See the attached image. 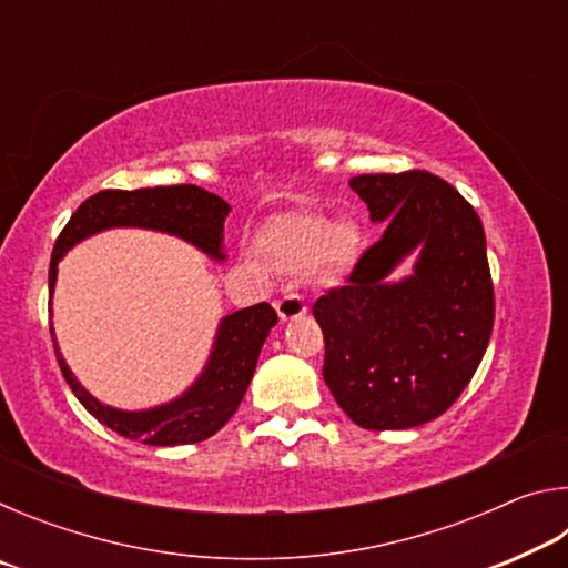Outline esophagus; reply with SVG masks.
Masks as SVG:
<instances>
[{
  "label": "esophagus",
  "instance_id": "34e87169",
  "mask_svg": "<svg viewBox=\"0 0 568 568\" xmlns=\"http://www.w3.org/2000/svg\"><path fill=\"white\" fill-rule=\"evenodd\" d=\"M275 311H277V315H281V321H293V318H301V315H305L307 305L301 295L287 293L281 297V301H275Z\"/></svg>",
  "mask_w": 568,
  "mask_h": 568
}]
</instances>
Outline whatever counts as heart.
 Wrapping results in <instances>:
<instances>
[{"instance_id":"heart-1","label":"heart","mask_w":568,"mask_h":568,"mask_svg":"<svg viewBox=\"0 0 568 568\" xmlns=\"http://www.w3.org/2000/svg\"><path fill=\"white\" fill-rule=\"evenodd\" d=\"M263 247L277 271L295 273L315 261L325 281H335L358 255L361 235L355 225H331L321 213H293L277 220Z\"/></svg>"}]
</instances>
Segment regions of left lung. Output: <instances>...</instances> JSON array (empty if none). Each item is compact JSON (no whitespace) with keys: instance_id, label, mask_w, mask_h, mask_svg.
Here are the masks:
<instances>
[{"instance_id":"8db88e82","label":"left lung","mask_w":568,"mask_h":568,"mask_svg":"<svg viewBox=\"0 0 568 568\" xmlns=\"http://www.w3.org/2000/svg\"><path fill=\"white\" fill-rule=\"evenodd\" d=\"M351 187L386 230L345 283L313 305L325 341L323 378L361 428H413L454 406L491 338L484 225L450 182L426 170L371 172ZM416 246L417 273L383 284Z\"/></svg>"}]
</instances>
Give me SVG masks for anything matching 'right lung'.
<instances>
[{"instance_id": "add662e5", "label": "right lung", "mask_w": 568, "mask_h": 568, "mask_svg": "<svg viewBox=\"0 0 568 568\" xmlns=\"http://www.w3.org/2000/svg\"><path fill=\"white\" fill-rule=\"evenodd\" d=\"M230 205L215 192H207L197 185H158L140 190H100L74 210L70 223L62 227L57 237L50 263V293L57 281V263L74 243L104 227H152L190 240L192 245L205 250L207 255L223 257V223ZM277 323V313L271 303H257L243 307L220 323L215 351L200 381L185 396L168 403V406L128 413L102 406L84 390L72 371L67 368L64 358L57 351L64 381L70 383L77 400L88 408L104 426L118 430L130 440H142L150 446H178L197 444L217 434L225 423L233 418L240 400L253 378L257 355L263 343ZM50 333L54 335L52 325Z\"/></svg>"}]
</instances>
